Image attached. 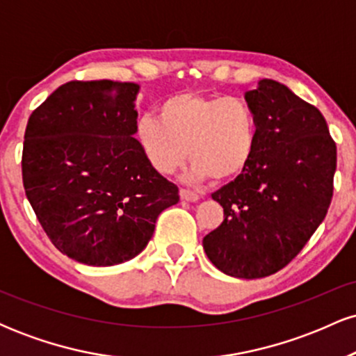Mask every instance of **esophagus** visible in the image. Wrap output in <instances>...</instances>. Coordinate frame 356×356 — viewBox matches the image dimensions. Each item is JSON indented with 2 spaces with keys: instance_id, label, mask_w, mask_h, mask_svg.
I'll return each mask as SVG.
<instances>
[{
  "instance_id": "34e87169",
  "label": "esophagus",
  "mask_w": 356,
  "mask_h": 356,
  "mask_svg": "<svg viewBox=\"0 0 356 356\" xmlns=\"http://www.w3.org/2000/svg\"><path fill=\"white\" fill-rule=\"evenodd\" d=\"M179 194H181V199H184V201H187V202H195V201H199V197H201L197 192H192L189 189H181L179 191Z\"/></svg>"
}]
</instances>
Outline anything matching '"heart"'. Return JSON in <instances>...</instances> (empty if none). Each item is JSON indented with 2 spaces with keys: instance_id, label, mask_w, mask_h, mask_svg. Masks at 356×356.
Here are the masks:
<instances>
[{
  "instance_id": "b5f03b06",
  "label": "heart",
  "mask_w": 356,
  "mask_h": 356,
  "mask_svg": "<svg viewBox=\"0 0 356 356\" xmlns=\"http://www.w3.org/2000/svg\"><path fill=\"white\" fill-rule=\"evenodd\" d=\"M157 118H138L136 137L159 174H172L192 162L195 179L226 182L252 161L259 127L252 108L234 97L181 92L159 105Z\"/></svg>"
}]
</instances>
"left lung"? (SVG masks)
<instances>
[{"mask_svg": "<svg viewBox=\"0 0 356 356\" xmlns=\"http://www.w3.org/2000/svg\"><path fill=\"white\" fill-rule=\"evenodd\" d=\"M244 97L259 127L256 152L212 194L224 220L202 246L224 275L256 280L291 263L325 219L337 144L320 110L280 81L261 80Z\"/></svg>", "mask_w": 356, "mask_h": 356, "instance_id": "8db88e82", "label": "left lung"}]
</instances>
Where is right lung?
I'll use <instances>...</instances> for the list:
<instances>
[{
    "instance_id": "obj_1",
    "label": "right lung",
    "mask_w": 356,
    "mask_h": 356,
    "mask_svg": "<svg viewBox=\"0 0 356 356\" xmlns=\"http://www.w3.org/2000/svg\"><path fill=\"white\" fill-rule=\"evenodd\" d=\"M137 83L73 80L28 118L22 174L53 246L88 266L144 251L179 189L150 167L137 138Z\"/></svg>"
}]
</instances>
